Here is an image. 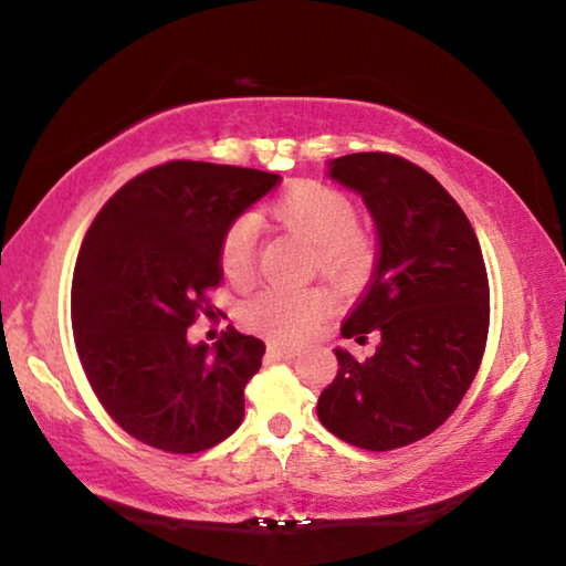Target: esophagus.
Returning a JSON list of instances; mask_svg holds the SVG:
<instances>
[{
	"label": "esophagus",
	"instance_id": "1",
	"mask_svg": "<svg viewBox=\"0 0 566 566\" xmlns=\"http://www.w3.org/2000/svg\"><path fill=\"white\" fill-rule=\"evenodd\" d=\"M270 357H274V359H284V361H290V359H294L296 354H300V349H294V347H280V344H270Z\"/></svg>",
	"mask_w": 566,
	"mask_h": 566
}]
</instances>
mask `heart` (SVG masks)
I'll return each mask as SVG.
<instances>
[{
  "mask_svg": "<svg viewBox=\"0 0 566 566\" xmlns=\"http://www.w3.org/2000/svg\"><path fill=\"white\" fill-rule=\"evenodd\" d=\"M272 217L292 234L319 247L324 272L352 282L367 270L369 244L359 232V212L342 191L319 181H294L270 207ZM256 222L237 217L219 239V264L227 280L247 282L254 272ZM329 310V294L319 286H274L247 306L249 322L276 339H302Z\"/></svg>",
  "mask_w": 566,
  "mask_h": 566,
  "instance_id": "1",
  "label": "heart"
}]
</instances>
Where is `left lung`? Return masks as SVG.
<instances>
[{
    "mask_svg": "<svg viewBox=\"0 0 566 566\" xmlns=\"http://www.w3.org/2000/svg\"><path fill=\"white\" fill-rule=\"evenodd\" d=\"M329 177L361 197L377 227L379 256L369 290L342 337L379 347L339 369L317 417L334 437L387 452L432 434L459 407L482 361L490 282L476 234L449 191L411 161L359 151L329 161Z\"/></svg>",
    "mask_w": 566,
    "mask_h": 566,
    "instance_id": "left-lung-1",
    "label": "left lung"
}]
</instances>
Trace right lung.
I'll list each match as a JSON object with an SVG mask.
<instances>
[{"label":"right lung","mask_w":566,"mask_h":566,"mask_svg":"<svg viewBox=\"0 0 566 566\" xmlns=\"http://www.w3.org/2000/svg\"><path fill=\"white\" fill-rule=\"evenodd\" d=\"M280 175L169 161L127 181L84 237L72 329L84 375L124 432L171 454L224 442L244 419V387L264 342L229 327L187 339L205 292L222 280L219 239Z\"/></svg>","instance_id":"right-lung-1"}]
</instances>
